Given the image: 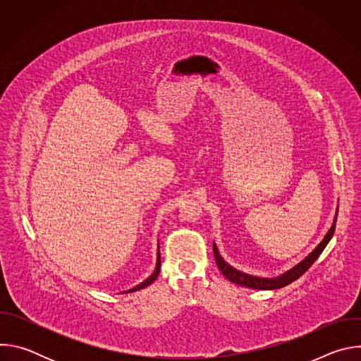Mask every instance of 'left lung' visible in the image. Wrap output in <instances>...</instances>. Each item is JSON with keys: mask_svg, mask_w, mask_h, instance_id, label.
<instances>
[{"mask_svg": "<svg viewBox=\"0 0 361 361\" xmlns=\"http://www.w3.org/2000/svg\"><path fill=\"white\" fill-rule=\"evenodd\" d=\"M337 213H338V209L336 212V216H334V221L330 227V230L327 231V234L324 235V238L322 240V243L308 254L305 259L302 262H300L297 266H294L293 269H290L288 271H286L284 274L279 276V277H274V279H264V277H255V276H250V274H245L240 270H235L234 267H231L228 263L224 262L223 257L220 255L219 252V248L216 245V243H213V252H214V259H216V263H217V267L219 270L221 271V274L230 280L231 283L234 284H238V286H243V287H248V288H254V290H276V288H281V287H286L287 284L293 283L294 280H297L300 276H302L308 269L312 267V264L319 259V255L323 252V250L326 248V245L329 244V241L331 240L333 234H334V230H336V221H337Z\"/></svg>", "mask_w": 361, "mask_h": 361, "instance_id": "obj_1", "label": "left lung"}]
</instances>
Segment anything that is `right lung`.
Segmentation results:
<instances>
[{
  "instance_id": "obj_1",
  "label": "right lung",
  "mask_w": 361,
  "mask_h": 361,
  "mask_svg": "<svg viewBox=\"0 0 361 361\" xmlns=\"http://www.w3.org/2000/svg\"><path fill=\"white\" fill-rule=\"evenodd\" d=\"M160 267H161V259H160V247H159V252H157V264H156V270H154V273L147 279V280H144L141 284H138V286H135L134 288H131V290H128V291H126V293H131V291H137V290H141V288H144V287H147V286H149L151 283H154L156 281V279L159 277V273H160Z\"/></svg>"
}]
</instances>
